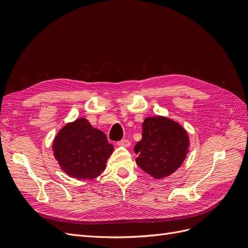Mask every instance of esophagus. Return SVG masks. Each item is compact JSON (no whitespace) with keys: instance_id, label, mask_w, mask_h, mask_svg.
<instances>
[{"instance_id":"34e87169","label":"esophagus","mask_w":248,"mask_h":248,"mask_svg":"<svg viewBox=\"0 0 248 248\" xmlns=\"http://www.w3.org/2000/svg\"><path fill=\"white\" fill-rule=\"evenodd\" d=\"M118 145L119 146H122V147H130V141L128 140H120V141H118Z\"/></svg>"}]
</instances>
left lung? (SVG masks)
I'll use <instances>...</instances> for the list:
<instances>
[{"instance_id":"1","label":"left lung","mask_w":248,"mask_h":248,"mask_svg":"<svg viewBox=\"0 0 248 248\" xmlns=\"http://www.w3.org/2000/svg\"><path fill=\"white\" fill-rule=\"evenodd\" d=\"M189 137L182 125L164 116L148 117L142 123L141 140L134 152L138 166L153 178L170 176L186 158Z\"/></svg>"}]
</instances>
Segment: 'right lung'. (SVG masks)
<instances>
[{
  "instance_id": "right-lung-1",
  "label": "right lung",
  "mask_w": 248,
  "mask_h": 248,
  "mask_svg": "<svg viewBox=\"0 0 248 248\" xmlns=\"http://www.w3.org/2000/svg\"><path fill=\"white\" fill-rule=\"evenodd\" d=\"M52 151L62 170L71 178L92 180L106 170L114 152L106 133L96 129L87 119L78 118L59 130Z\"/></svg>"
}]
</instances>
